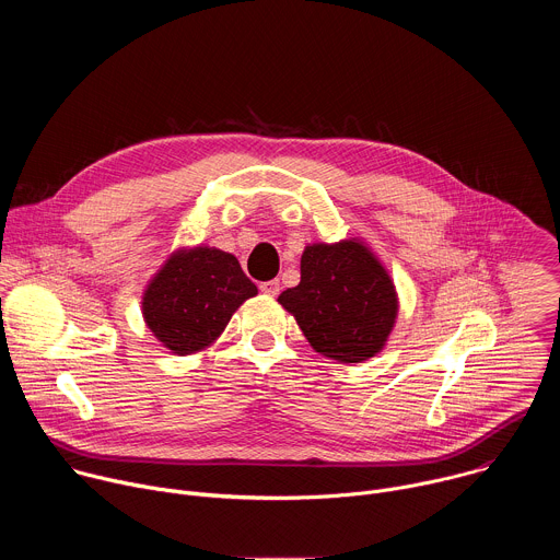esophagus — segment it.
Here are the masks:
<instances>
[{
  "label": "esophagus",
  "instance_id": "obj_1",
  "mask_svg": "<svg viewBox=\"0 0 560 560\" xmlns=\"http://www.w3.org/2000/svg\"><path fill=\"white\" fill-rule=\"evenodd\" d=\"M259 290H261L264 294H268V296H277L279 290H281V285H279L277 279H270V281H261V283H259Z\"/></svg>",
  "mask_w": 560,
  "mask_h": 560
}]
</instances>
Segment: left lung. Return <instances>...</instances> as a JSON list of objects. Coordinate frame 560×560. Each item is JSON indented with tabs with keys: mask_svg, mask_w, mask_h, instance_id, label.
I'll use <instances>...</instances> for the list:
<instances>
[{
	"mask_svg": "<svg viewBox=\"0 0 560 560\" xmlns=\"http://www.w3.org/2000/svg\"><path fill=\"white\" fill-rule=\"evenodd\" d=\"M310 346L341 363H361L383 346L396 318V292L372 253L357 242L314 244L301 281L279 294Z\"/></svg>",
	"mask_w": 560,
	"mask_h": 560,
	"instance_id": "8db88e82",
	"label": "left lung"
}]
</instances>
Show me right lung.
<instances>
[{"label": "right lung", "mask_w": 560, "mask_h": 560, "mask_svg": "<svg viewBox=\"0 0 560 560\" xmlns=\"http://www.w3.org/2000/svg\"><path fill=\"white\" fill-rule=\"evenodd\" d=\"M257 294L242 266L217 248L173 255L143 294V316L154 337L175 354L210 346L232 312Z\"/></svg>", "instance_id": "right-lung-1"}]
</instances>
